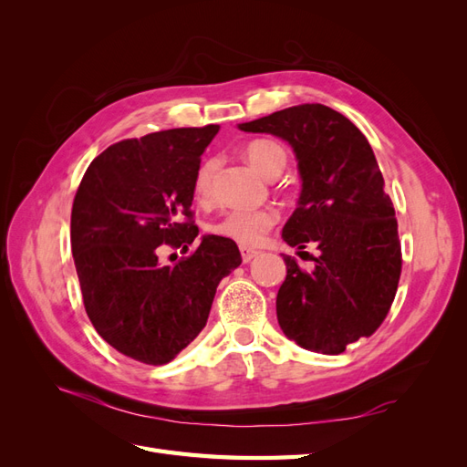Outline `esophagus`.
Returning <instances> with one entry per match:
<instances>
[{
    "instance_id": "34e87169",
    "label": "esophagus",
    "mask_w": 467,
    "mask_h": 467,
    "mask_svg": "<svg viewBox=\"0 0 467 467\" xmlns=\"http://www.w3.org/2000/svg\"><path fill=\"white\" fill-rule=\"evenodd\" d=\"M239 251H242V259H244V263H249L253 257L257 255V251H255V249H251V247H239Z\"/></svg>"
}]
</instances>
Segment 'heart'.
<instances>
[{
    "mask_svg": "<svg viewBox=\"0 0 467 467\" xmlns=\"http://www.w3.org/2000/svg\"><path fill=\"white\" fill-rule=\"evenodd\" d=\"M245 155L249 163L268 179L278 175L286 167V150L275 140H253L245 150ZM216 167L218 160L208 158L196 169L194 191L201 199H206L212 191V179H214ZM276 220L278 214L271 208H232L225 210L220 218L210 223V232L232 239L239 245H257L271 232Z\"/></svg>",
    "mask_w": 467,
    "mask_h": 467,
    "instance_id": "b5f03b06",
    "label": "heart"
}]
</instances>
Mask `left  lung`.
I'll return each instance as SVG.
<instances>
[{
  "label": "left lung",
  "instance_id": "obj_1",
  "mask_svg": "<svg viewBox=\"0 0 467 467\" xmlns=\"http://www.w3.org/2000/svg\"><path fill=\"white\" fill-rule=\"evenodd\" d=\"M237 129L290 144L302 192L282 239L298 249L316 242L319 249L312 273L282 255L280 329L302 348L341 355L386 319L401 275L398 220L376 155L355 124L319 103L276 110Z\"/></svg>",
  "mask_w": 467,
  "mask_h": 467
}]
</instances>
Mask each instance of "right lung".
I'll list each match as a JSON object with an SVG mask.
<instances>
[{"label":"right lung","mask_w":467,"mask_h":467,"mask_svg":"<svg viewBox=\"0 0 467 467\" xmlns=\"http://www.w3.org/2000/svg\"><path fill=\"white\" fill-rule=\"evenodd\" d=\"M220 130L171 129L122 140L91 161L72 208V253L83 306L97 333L138 362L161 366L191 345L208 321L223 276L242 265L235 242L202 235L173 266L160 247L199 235L194 175Z\"/></svg>","instance_id":"1"}]
</instances>
